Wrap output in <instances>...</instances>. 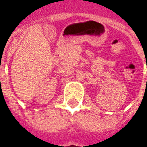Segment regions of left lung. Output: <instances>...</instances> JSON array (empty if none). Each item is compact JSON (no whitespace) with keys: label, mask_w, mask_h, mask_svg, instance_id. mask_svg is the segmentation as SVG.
Returning a JSON list of instances; mask_svg holds the SVG:
<instances>
[{"label":"left lung","mask_w":147,"mask_h":147,"mask_svg":"<svg viewBox=\"0 0 147 147\" xmlns=\"http://www.w3.org/2000/svg\"><path fill=\"white\" fill-rule=\"evenodd\" d=\"M146 81H147V79H146Z\"/></svg>","instance_id":"1"}]
</instances>
